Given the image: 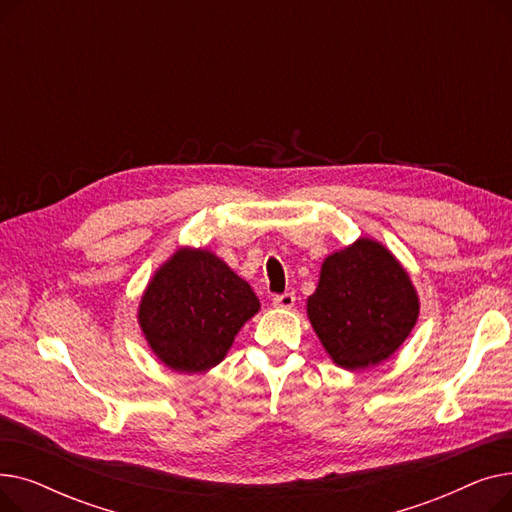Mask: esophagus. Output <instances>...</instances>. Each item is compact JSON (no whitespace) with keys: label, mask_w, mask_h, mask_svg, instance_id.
I'll return each instance as SVG.
<instances>
[{"label":"esophagus","mask_w":512,"mask_h":512,"mask_svg":"<svg viewBox=\"0 0 512 512\" xmlns=\"http://www.w3.org/2000/svg\"><path fill=\"white\" fill-rule=\"evenodd\" d=\"M294 301H297V297H294L292 292H284V294H276L272 305L278 309H290V307H294Z\"/></svg>","instance_id":"esophagus-1"}]
</instances>
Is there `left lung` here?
<instances>
[{
    "mask_svg": "<svg viewBox=\"0 0 512 512\" xmlns=\"http://www.w3.org/2000/svg\"><path fill=\"white\" fill-rule=\"evenodd\" d=\"M307 315L332 361L361 371L390 359L419 317L417 290L400 261L373 238L326 257Z\"/></svg>",
    "mask_w": 512,
    "mask_h": 512,
    "instance_id": "obj_1",
    "label": "left lung"
}]
</instances>
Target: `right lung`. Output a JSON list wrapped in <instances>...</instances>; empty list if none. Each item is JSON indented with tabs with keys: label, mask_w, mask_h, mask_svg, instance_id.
I'll return each mask as SVG.
<instances>
[{
	"label": "right lung",
	"mask_w": 512,
	"mask_h": 512,
	"mask_svg": "<svg viewBox=\"0 0 512 512\" xmlns=\"http://www.w3.org/2000/svg\"><path fill=\"white\" fill-rule=\"evenodd\" d=\"M259 311L253 288L207 249H178L147 284L139 326L155 357L180 373L218 365Z\"/></svg>",
	"instance_id": "right-lung-1"
}]
</instances>
